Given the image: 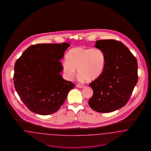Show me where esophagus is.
<instances>
[{
  "mask_svg": "<svg viewBox=\"0 0 151 151\" xmlns=\"http://www.w3.org/2000/svg\"><path fill=\"white\" fill-rule=\"evenodd\" d=\"M76 86L78 87V88H85V86H81V85H79V84H78Z\"/></svg>",
  "mask_w": 151,
  "mask_h": 151,
  "instance_id": "34e87169",
  "label": "esophagus"
}]
</instances>
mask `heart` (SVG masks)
Instances as JSON below:
<instances>
[{
    "mask_svg": "<svg viewBox=\"0 0 151 151\" xmlns=\"http://www.w3.org/2000/svg\"><path fill=\"white\" fill-rule=\"evenodd\" d=\"M66 58L67 60L62 63V67L68 79H72L76 75V70H78L81 80L93 82L100 77L105 69L104 53L96 47H75L68 51Z\"/></svg>",
    "mask_w": 151,
    "mask_h": 151,
    "instance_id": "1",
    "label": "heart"
}]
</instances>
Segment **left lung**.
Instances as JSON below:
<instances>
[{"mask_svg": "<svg viewBox=\"0 0 151 151\" xmlns=\"http://www.w3.org/2000/svg\"><path fill=\"white\" fill-rule=\"evenodd\" d=\"M105 57V66L100 77L89 85L93 94L88 104L100 113L114 111L124 106L137 81L135 57L122 42L114 40L96 42Z\"/></svg>", "mask_w": 151, "mask_h": 151, "instance_id": "obj_1", "label": "left lung"}]
</instances>
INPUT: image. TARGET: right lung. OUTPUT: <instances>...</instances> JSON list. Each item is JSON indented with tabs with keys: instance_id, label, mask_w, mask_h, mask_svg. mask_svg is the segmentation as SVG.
Here are the masks:
<instances>
[{
	"instance_id": "right-lung-1",
	"label": "right lung",
	"mask_w": 151,
	"mask_h": 151,
	"mask_svg": "<svg viewBox=\"0 0 151 151\" xmlns=\"http://www.w3.org/2000/svg\"><path fill=\"white\" fill-rule=\"evenodd\" d=\"M69 46L67 43L32 45L16 62L14 88L31 111L43 115L55 113L75 86L60 75V60Z\"/></svg>"
}]
</instances>
